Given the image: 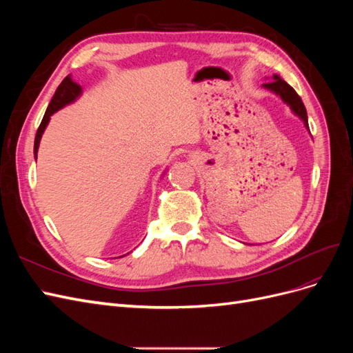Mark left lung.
<instances>
[{
	"mask_svg": "<svg viewBox=\"0 0 353 353\" xmlns=\"http://www.w3.org/2000/svg\"><path fill=\"white\" fill-rule=\"evenodd\" d=\"M265 88H268L271 91H274L275 94H279L280 97L283 99L284 103H287L290 105V109L301 117L303 121L305 126L309 130V125H307V114H306V109H305V104L302 101V99L299 97V94L288 85L285 81H283L279 74H274V79L272 82L268 83H263Z\"/></svg>",
	"mask_w": 353,
	"mask_h": 353,
	"instance_id": "left-lung-1",
	"label": "left lung"
}]
</instances>
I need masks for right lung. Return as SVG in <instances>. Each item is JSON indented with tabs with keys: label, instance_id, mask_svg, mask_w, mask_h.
Returning a JSON list of instances; mask_svg holds the SVG:
<instances>
[{
	"label": "right lung",
	"instance_id": "add662e5",
	"mask_svg": "<svg viewBox=\"0 0 353 353\" xmlns=\"http://www.w3.org/2000/svg\"><path fill=\"white\" fill-rule=\"evenodd\" d=\"M81 85L74 83L70 78V74H68V77L61 81V83L59 85V88L56 90V94L52 95V99L48 104L47 108V112L44 114V117H42V122L38 128L37 131V135H35V145H34V153H35V159H37V153H38V147H39V141H41V137L42 134H44L46 128L50 122V116L52 113H56L57 110H60L61 108H65L66 104L72 103L77 100L79 95H81Z\"/></svg>",
	"mask_w": 353,
	"mask_h": 353
}]
</instances>
